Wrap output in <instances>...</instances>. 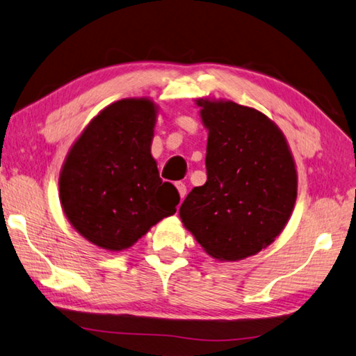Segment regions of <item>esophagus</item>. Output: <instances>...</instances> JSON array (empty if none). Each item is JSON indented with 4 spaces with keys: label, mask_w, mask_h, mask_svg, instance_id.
<instances>
[{
    "label": "esophagus",
    "mask_w": 356,
    "mask_h": 356,
    "mask_svg": "<svg viewBox=\"0 0 356 356\" xmlns=\"http://www.w3.org/2000/svg\"><path fill=\"white\" fill-rule=\"evenodd\" d=\"M176 188L179 191L180 200H184L185 195H187V187H185V184L184 182H176Z\"/></svg>",
    "instance_id": "obj_1"
}]
</instances>
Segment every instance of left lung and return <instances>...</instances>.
I'll return each mask as SVG.
<instances>
[{
	"label": "left lung",
	"mask_w": 356,
	"mask_h": 356,
	"mask_svg": "<svg viewBox=\"0 0 356 356\" xmlns=\"http://www.w3.org/2000/svg\"><path fill=\"white\" fill-rule=\"evenodd\" d=\"M207 134V180L179 209L207 255L239 261L274 242L289 223L298 174L280 128L253 107L196 99Z\"/></svg>",
	"instance_id": "8db88e82"
}]
</instances>
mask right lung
Returning <instances> with one entry per match:
<instances>
[{
    "label": "right lung",
    "instance_id": "obj_1",
    "mask_svg": "<svg viewBox=\"0 0 356 356\" xmlns=\"http://www.w3.org/2000/svg\"><path fill=\"white\" fill-rule=\"evenodd\" d=\"M156 112L149 98L115 101L67 152L58 179L61 207L77 233L101 249H129L176 212L180 196L158 176L150 154Z\"/></svg>",
    "mask_w": 356,
    "mask_h": 356
}]
</instances>
